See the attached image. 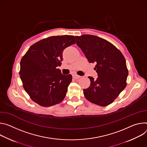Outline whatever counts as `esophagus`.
<instances>
[{
    "instance_id": "esophagus-1",
    "label": "esophagus",
    "mask_w": 147,
    "mask_h": 147,
    "mask_svg": "<svg viewBox=\"0 0 147 147\" xmlns=\"http://www.w3.org/2000/svg\"><path fill=\"white\" fill-rule=\"evenodd\" d=\"M73 78H74L75 79H79V78H80V76H79V75H78L75 74V75H73Z\"/></svg>"
}]
</instances>
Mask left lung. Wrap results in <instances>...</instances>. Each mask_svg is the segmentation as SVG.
Masks as SVG:
<instances>
[{
    "label": "left lung",
    "instance_id": "obj_1",
    "mask_svg": "<svg viewBox=\"0 0 147 147\" xmlns=\"http://www.w3.org/2000/svg\"><path fill=\"white\" fill-rule=\"evenodd\" d=\"M76 44L90 63H96V79L89 76L90 86L84 89L86 99L92 103L106 106L114 102L127 85L128 75L124 57L108 41L96 36H76Z\"/></svg>",
    "mask_w": 147,
    "mask_h": 147
}]
</instances>
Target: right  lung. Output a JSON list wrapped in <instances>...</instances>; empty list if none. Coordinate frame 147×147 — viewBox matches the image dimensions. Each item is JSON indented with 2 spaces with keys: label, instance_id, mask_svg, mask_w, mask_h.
Listing matches in <instances>:
<instances>
[{
  "label": "right lung",
  "instance_id": "1",
  "mask_svg": "<svg viewBox=\"0 0 147 147\" xmlns=\"http://www.w3.org/2000/svg\"><path fill=\"white\" fill-rule=\"evenodd\" d=\"M75 42L74 36H52L29 48L21 59L19 74L32 101L49 107L64 99L72 76L62 75L57 67L61 66L63 51Z\"/></svg>",
  "mask_w": 147,
  "mask_h": 147
}]
</instances>
